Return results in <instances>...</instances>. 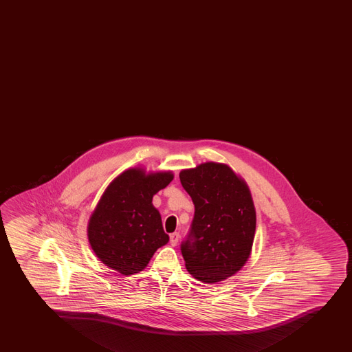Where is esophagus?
Segmentation results:
<instances>
[{
	"label": "esophagus",
	"mask_w": 352,
	"mask_h": 352,
	"mask_svg": "<svg viewBox=\"0 0 352 352\" xmlns=\"http://www.w3.org/2000/svg\"><path fill=\"white\" fill-rule=\"evenodd\" d=\"M179 234L178 232H174V234H170V244L173 246H176L177 245L178 241H179Z\"/></svg>",
	"instance_id": "34e87169"
}]
</instances>
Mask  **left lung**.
Returning a JSON list of instances; mask_svg holds the SVG:
<instances>
[{"mask_svg":"<svg viewBox=\"0 0 352 352\" xmlns=\"http://www.w3.org/2000/svg\"><path fill=\"white\" fill-rule=\"evenodd\" d=\"M195 212L182 255L190 276L217 283L248 262L256 228L250 188L229 166L204 162L179 173Z\"/></svg>","mask_w":352,"mask_h":352,"instance_id":"left-lung-1","label":"left lung"}]
</instances>
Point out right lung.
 <instances>
[{
    "instance_id": "right-lung-1",
    "label": "right lung",
    "mask_w": 352,
    "mask_h": 352,
    "mask_svg": "<svg viewBox=\"0 0 352 352\" xmlns=\"http://www.w3.org/2000/svg\"><path fill=\"white\" fill-rule=\"evenodd\" d=\"M173 178L171 171L146 174L130 168L108 185L88 223L89 243L104 265L124 276L139 273L167 244L152 197Z\"/></svg>"
}]
</instances>
